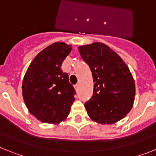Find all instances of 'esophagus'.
<instances>
[{
	"mask_svg": "<svg viewBox=\"0 0 156 156\" xmlns=\"http://www.w3.org/2000/svg\"><path fill=\"white\" fill-rule=\"evenodd\" d=\"M79 87H80V85H79V83H77V84H76L75 86H74V88H75L76 90H78V89H79Z\"/></svg>",
	"mask_w": 156,
	"mask_h": 156,
	"instance_id": "obj_1",
	"label": "esophagus"
}]
</instances>
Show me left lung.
I'll return each instance as SVG.
<instances>
[{"mask_svg":"<svg viewBox=\"0 0 156 156\" xmlns=\"http://www.w3.org/2000/svg\"><path fill=\"white\" fill-rule=\"evenodd\" d=\"M90 66L93 96L84 104L90 119L100 124H112L124 118L134 102L135 83L120 56L103 43L78 47Z\"/></svg>","mask_w":156,"mask_h":156,"instance_id":"8db88e82","label":"left lung"}]
</instances>
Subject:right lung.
Instances as JSON below:
<instances>
[{
	"mask_svg": "<svg viewBox=\"0 0 156 156\" xmlns=\"http://www.w3.org/2000/svg\"><path fill=\"white\" fill-rule=\"evenodd\" d=\"M71 51V45L64 42L49 45L34 58L23 77L25 105L42 122L57 124L65 120L75 101L73 86L61 69Z\"/></svg>",
	"mask_w": 156,
	"mask_h": 156,
	"instance_id": "right-lung-1",
	"label": "right lung"
}]
</instances>
